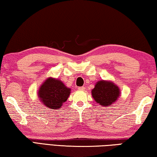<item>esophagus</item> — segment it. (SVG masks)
Instances as JSON below:
<instances>
[{"instance_id": "esophagus-1", "label": "esophagus", "mask_w": 157, "mask_h": 157, "mask_svg": "<svg viewBox=\"0 0 157 157\" xmlns=\"http://www.w3.org/2000/svg\"><path fill=\"white\" fill-rule=\"evenodd\" d=\"M78 89V90H84L86 89V88L84 86H82V87H79Z\"/></svg>"}]
</instances>
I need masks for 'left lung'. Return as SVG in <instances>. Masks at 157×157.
Here are the masks:
<instances>
[{"label":"left lung","instance_id":"obj_1","mask_svg":"<svg viewBox=\"0 0 157 157\" xmlns=\"http://www.w3.org/2000/svg\"><path fill=\"white\" fill-rule=\"evenodd\" d=\"M119 87L111 81L101 80L95 83L91 95L96 102L102 107H109L121 95Z\"/></svg>","mask_w":157,"mask_h":157}]
</instances>
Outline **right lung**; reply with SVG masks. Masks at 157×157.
Wrapping results in <instances>:
<instances>
[{
	"instance_id": "right-lung-1",
	"label": "right lung",
	"mask_w": 157,
	"mask_h": 157,
	"mask_svg": "<svg viewBox=\"0 0 157 157\" xmlns=\"http://www.w3.org/2000/svg\"><path fill=\"white\" fill-rule=\"evenodd\" d=\"M71 93V88L59 78L48 77L38 90V97L42 105L51 109H58L66 102Z\"/></svg>"
}]
</instances>
